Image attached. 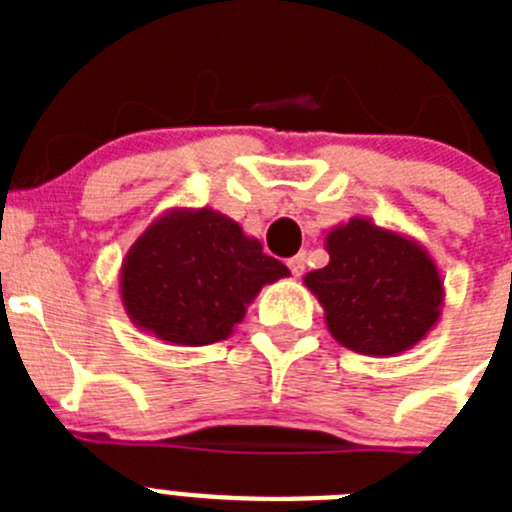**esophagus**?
<instances>
[{
    "mask_svg": "<svg viewBox=\"0 0 512 512\" xmlns=\"http://www.w3.org/2000/svg\"><path fill=\"white\" fill-rule=\"evenodd\" d=\"M305 261H307L305 253H297V256H292V259L287 261L289 271H292L295 277H302V271H305Z\"/></svg>",
    "mask_w": 512,
    "mask_h": 512,
    "instance_id": "34e87169",
    "label": "esophagus"
}]
</instances>
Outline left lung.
Instances as JSON below:
<instances>
[{
  "label": "left lung",
  "instance_id": "obj_1",
  "mask_svg": "<svg viewBox=\"0 0 512 512\" xmlns=\"http://www.w3.org/2000/svg\"><path fill=\"white\" fill-rule=\"evenodd\" d=\"M328 266L305 274L330 336L364 356H397L423 341L446 300L441 269L423 243L369 217L325 233Z\"/></svg>",
  "mask_w": 512,
  "mask_h": 512
}]
</instances>
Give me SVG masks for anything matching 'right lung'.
<instances>
[{"instance_id": "obj_1", "label": "right lung", "mask_w": 512, "mask_h": 512, "mask_svg": "<svg viewBox=\"0 0 512 512\" xmlns=\"http://www.w3.org/2000/svg\"><path fill=\"white\" fill-rule=\"evenodd\" d=\"M289 277L259 238L212 207H174L128 248L117 277L135 328L171 346L225 341L261 287Z\"/></svg>"}]
</instances>
